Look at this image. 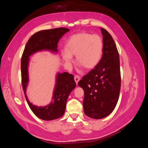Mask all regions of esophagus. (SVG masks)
Instances as JSON below:
<instances>
[{
	"instance_id": "34e87169",
	"label": "esophagus",
	"mask_w": 148,
	"mask_h": 148,
	"mask_svg": "<svg viewBox=\"0 0 148 148\" xmlns=\"http://www.w3.org/2000/svg\"><path fill=\"white\" fill-rule=\"evenodd\" d=\"M74 78H75V81L76 83H77V84H78V82H79V80H80V77H79V76H78V75H75V77H74Z\"/></svg>"
}]
</instances>
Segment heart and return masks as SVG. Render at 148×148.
<instances>
[{
  "label": "heart",
  "instance_id": "obj_1",
  "mask_svg": "<svg viewBox=\"0 0 148 148\" xmlns=\"http://www.w3.org/2000/svg\"><path fill=\"white\" fill-rule=\"evenodd\" d=\"M104 44L97 34L82 32L75 34L69 39L66 49L62 52V57L66 64L73 62L75 56L77 64L86 69H92L99 63L102 58Z\"/></svg>",
  "mask_w": 148,
  "mask_h": 148
}]
</instances>
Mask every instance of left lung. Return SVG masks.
<instances>
[{
	"instance_id": "left-lung-1",
	"label": "left lung",
	"mask_w": 148,
	"mask_h": 148,
	"mask_svg": "<svg viewBox=\"0 0 148 148\" xmlns=\"http://www.w3.org/2000/svg\"><path fill=\"white\" fill-rule=\"evenodd\" d=\"M102 57L98 65L78 82L84 90V112L89 117L101 119L114 110L119 100L121 77L119 54L112 37L101 28Z\"/></svg>"
}]
</instances>
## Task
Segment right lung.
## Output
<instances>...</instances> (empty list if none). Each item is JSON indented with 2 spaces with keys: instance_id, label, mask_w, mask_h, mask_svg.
Returning <instances> with one entry per match:
<instances>
[{
  "instance_id": "1",
  "label": "right lung",
  "mask_w": 148,
  "mask_h": 148,
  "mask_svg": "<svg viewBox=\"0 0 148 148\" xmlns=\"http://www.w3.org/2000/svg\"><path fill=\"white\" fill-rule=\"evenodd\" d=\"M69 31L68 28H59L38 31L29 38L22 55L21 82L26 99L33 112L38 118L44 120H55L61 117L64 114L67 99L71 91L76 87V83L73 75L68 72L57 73L51 102L44 107L33 105L29 102L26 94L29 82V57L36 52L42 51L57 53V44L59 41Z\"/></svg>"
}]
</instances>
